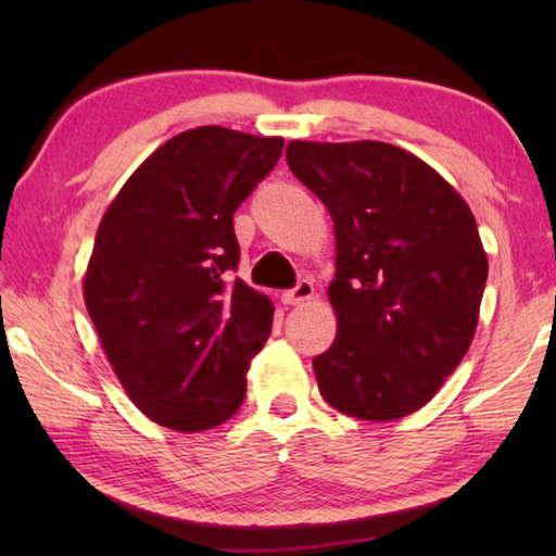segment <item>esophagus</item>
Wrapping results in <instances>:
<instances>
[{
  "label": "esophagus",
  "instance_id": "34e87169",
  "mask_svg": "<svg viewBox=\"0 0 556 556\" xmlns=\"http://www.w3.org/2000/svg\"><path fill=\"white\" fill-rule=\"evenodd\" d=\"M311 295H314V283L303 278V280H299V283L291 288V291H286L283 295H280V301H283L286 306H299V303L308 301Z\"/></svg>",
  "mask_w": 556,
  "mask_h": 556
}]
</instances>
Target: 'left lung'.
Returning a JSON list of instances; mask_svg holds the SVG:
<instances>
[{
  "label": "left lung",
  "instance_id": "obj_1",
  "mask_svg": "<svg viewBox=\"0 0 556 556\" xmlns=\"http://www.w3.org/2000/svg\"><path fill=\"white\" fill-rule=\"evenodd\" d=\"M291 172L337 232V339L318 392L359 420H400L440 390L473 341L489 261L473 212L440 174L382 141H291Z\"/></svg>",
  "mask_w": 556,
  "mask_h": 556
}]
</instances>
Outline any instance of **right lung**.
Wrapping results in <instances>:
<instances>
[{
  "instance_id": "1",
  "label": "right lung",
  "mask_w": 556,
  "mask_h": 556,
  "mask_svg": "<svg viewBox=\"0 0 556 556\" xmlns=\"http://www.w3.org/2000/svg\"><path fill=\"white\" fill-rule=\"evenodd\" d=\"M280 151L278 136L189 128L128 177L98 225L88 314L128 397L164 428H215L245 400L273 303L232 278V215Z\"/></svg>"
}]
</instances>
